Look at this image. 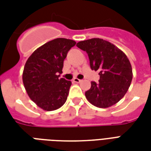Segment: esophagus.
Here are the masks:
<instances>
[{
    "mask_svg": "<svg viewBox=\"0 0 151 151\" xmlns=\"http://www.w3.org/2000/svg\"><path fill=\"white\" fill-rule=\"evenodd\" d=\"M73 82H76V83H79V82H82V80H80V79L77 78H75L73 79Z\"/></svg>",
    "mask_w": 151,
    "mask_h": 151,
    "instance_id": "1",
    "label": "esophagus"
}]
</instances>
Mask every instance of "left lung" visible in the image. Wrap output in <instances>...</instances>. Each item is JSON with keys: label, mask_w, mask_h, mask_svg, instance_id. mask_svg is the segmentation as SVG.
Returning <instances> with one entry per match:
<instances>
[{"label": "left lung", "mask_w": 151, "mask_h": 151, "mask_svg": "<svg viewBox=\"0 0 151 151\" xmlns=\"http://www.w3.org/2000/svg\"><path fill=\"white\" fill-rule=\"evenodd\" d=\"M77 47L88 54L92 70L99 71V83L91 82L85 95L97 108H107L123 98L133 79V69L124 53L107 40L94 38L80 41Z\"/></svg>", "instance_id": "1"}]
</instances>
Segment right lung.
<instances>
[{"label":"right lung","instance_id":"1","mask_svg":"<svg viewBox=\"0 0 151 151\" xmlns=\"http://www.w3.org/2000/svg\"><path fill=\"white\" fill-rule=\"evenodd\" d=\"M74 40L57 38L35 51L25 64L22 82L31 100L44 111L62 107L72 82L60 78L64 60Z\"/></svg>","mask_w":151,"mask_h":151}]
</instances>
